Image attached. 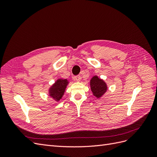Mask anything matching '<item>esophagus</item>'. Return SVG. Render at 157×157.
<instances>
[{
    "label": "esophagus",
    "instance_id": "esophagus-1",
    "mask_svg": "<svg viewBox=\"0 0 157 157\" xmlns=\"http://www.w3.org/2000/svg\"><path fill=\"white\" fill-rule=\"evenodd\" d=\"M74 78H75V80H77V81H78V82H80V80H81V77H80V76H79V75L75 76Z\"/></svg>",
    "mask_w": 157,
    "mask_h": 157
}]
</instances>
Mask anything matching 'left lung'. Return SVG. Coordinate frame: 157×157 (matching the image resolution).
<instances>
[{
	"label": "left lung",
	"mask_w": 157,
	"mask_h": 157,
	"mask_svg": "<svg viewBox=\"0 0 157 157\" xmlns=\"http://www.w3.org/2000/svg\"><path fill=\"white\" fill-rule=\"evenodd\" d=\"M90 85L93 95L98 99L101 98L107 90L106 82L96 75L94 76L90 80Z\"/></svg>",
	"instance_id": "1"
}]
</instances>
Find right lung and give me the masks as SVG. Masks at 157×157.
I'll return each instance as SVG.
<instances>
[{
	"label": "right lung",
	"mask_w": 157,
	"mask_h": 157,
	"mask_svg": "<svg viewBox=\"0 0 157 157\" xmlns=\"http://www.w3.org/2000/svg\"><path fill=\"white\" fill-rule=\"evenodd\" d=\"M69 83L67 79L58 78L49 88V96L53 98L55 101H59L64 95L65 89Z\"/></svg>",
	"instance_id": "add662e5"
}]
</instances>
